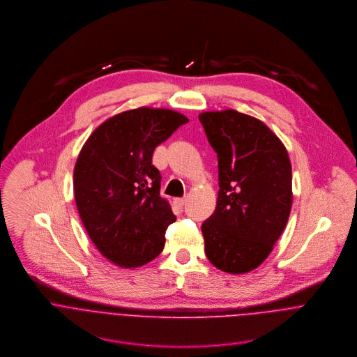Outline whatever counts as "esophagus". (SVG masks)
Listing matches in <instances>:
<instances>
[{
  "label": "esophagus",
  "instance_id": "1",
  "mask_svg": "<svg viewBox=\"0 0 357 357\" xmlns=\"http://www.w3.org/2000/svg\"><path fill=\"white\" fill-rule=\"evenodd\" d=\"M174 204H176L177 207L181 208V207L185 204V198H177V199H174Z\"/></svg>",
  "mask_w": 357,
  "mask_h": 357
}]
</instances>
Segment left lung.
Here are the masks:
<instances>
[{
    "mask_svg": "<svg viewBox=\"0 0 357 357\" xmlns=\"http://www.w3.org/2000/svg\"><path fill=\"white\" fill-rule=\"evenodd\" d=\"M218 158V198L202 224L204 253L218 269L239 275L259 266L286 228L291 163L279 137L235 109L199 114Z\"/></svg>",
    "mask_w": 357,
    "mask_h": 357,
    "instance_id": "1",
    "label": "left lung"
}]
</instances>
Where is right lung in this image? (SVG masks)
<instances>
[{
    "label": "right lung",
    "instance_id": "add662e5",
    "mask_svg": "<svg viewBox=\"0 0 357 357\" xmlns=\"http://www.w3.org/2000/svg\"><path fill=\"white\" fill-rule=\"evenodd\" d=\"M188 118L142 107L111 116L89 136L74 167V197L84 227L107 259L137 268L163 250L176 221L159 195L153 150Z\"/></svg>",
    "mask_w": 357,
    "mask_h": 357
}]
</instances>
